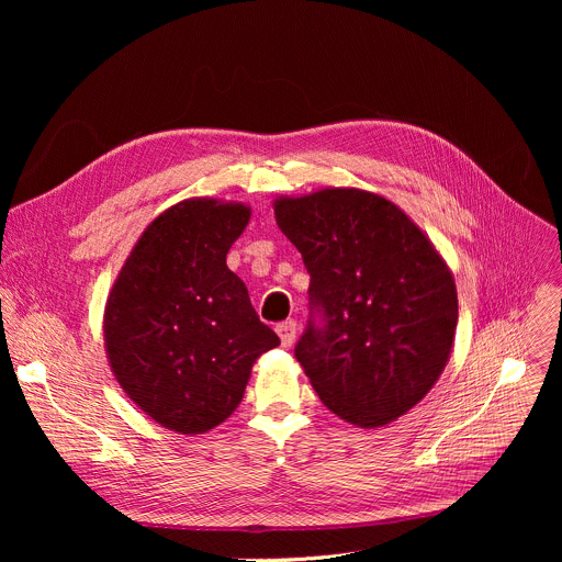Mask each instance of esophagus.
Segmentation results:
<instances>
[{"instance_id":"obj_1","label":"esophagus","mask_w":562,"mask_h":562,"mask_svg":"<svg viewBox=\"0 0 562 562\" xmlns=\"http://www.w3.org/2000/svg\"><path fill=\"white\" fill-rule=\"evenodd\" d=\"M278 335H280V341H282V346L284 348H289L293 341H296V335H299V323L293 321V318H289V321H282V323H278Z\"/></svg>"}]
</instances>
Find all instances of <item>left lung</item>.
<instances>
[{
	"label": "left lung",
	"mask_w": 562,
	"mask_h": 562,
	"mask_svg": "<svg viewBox=\"0 0 562 562\" xmlns=\"http://www.w3.org/2000/svg\"><path fill=\"white\" fill-rule=\"evenodd\" d=\"M276 221L310 273L293 352L318 398L360 428L405 415L451 356L458 293L445 259L394 202L358 189L280 198Z\"/></svg>",
	"instance_id": "obj_1"
}]
</instances>
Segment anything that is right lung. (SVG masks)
Returning a JSON list of instances; mask_svg holds the SVG:
<instances>
[{
	"label": "right lung",
	"mask_w": 562,
	"mask_h": 562,
	"mask_svg": "<svg viewBox=\"0 0 562 562\" xmlns=\"http://www.w3.org/2000/svg\"><path fill=\"white\" fill-rule=\"evenodd\" d=\"M244 204L184 200L143 232L104 310V344L125 394L164 428L198 435L239 407L250 369L280 344L259 321L227 250Z\"/></svg>",
	"instance_id": "right-lung-1"
}]
</instances>
